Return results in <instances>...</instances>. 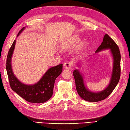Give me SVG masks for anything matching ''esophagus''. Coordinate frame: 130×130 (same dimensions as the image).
Masks as SVG:
<instances>
[{"mask_svg":"<svg viewBox=\"0 0 130 130\" xmlns=\"http://www.w3.org/2000/svg\"><path fill=\"white\" fill-rule=\"evenodd\" d=\"M64 68L66 69L70 70L72 67V63L71 62H66L64 63Z\"/></svg>","mask_w":130,"mask_h":130,"instance_id":"34e87169","label":"esophagus"}]
</instances>
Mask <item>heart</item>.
<instances>
[{"instance_id":"1","label":"heart","mask_w":130,"mask_h":130,"mask_svg":"<svg viewBox=\"0 0 130 130\" xmlns=\"http://www.w3.org/2000/svg\"><path fill=\"white\" fill-rule=\"evenodd\" d=\"M80 39V36L78 34H75V35H73L71 38L70 39V40L66 43L63 44L62 45V47L63 49H67L75 45L77 43H78ZM87 43V40L86 39H83L79 42L78 45V49L79 50H83L85 46H86Z\"/></svg>"}]
</instances>
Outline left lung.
<instances>
[{"mask_svg":"<svg viewBox=\"0 0 130 130\" xmlns=\"http://www.w3.org/2000/svg\"><path fill=\"white\" fill-rule=\"evenodd\" d=\"M109 50L113 58V68L109 84L105 89L98 92H94L87 88L85 84L84 75L80 70L76 69L73 75L75 80L76 88L80 96L87 102H96L104 100L112 93L120 80L121 75V54L120 49L113 40L105 34L101 45L95 51V53L104 50ZM80 62H78L77 67H80Z\"/></svg>","mask_w":130,"mask_h":130,"instance_id":"left-lung-1","label":"left lung"}]
</instances>
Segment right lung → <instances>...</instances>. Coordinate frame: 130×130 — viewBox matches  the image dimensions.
<instances>
[{"instance_id": "right-lung-1", "label": "right lung", "mask_w": 130, "mask_h": 130, "mask_svg": "<svg viewBox=\"0 0 130 130\" xmlns=\"http://www.w3.org/2000/svg\"><path fill=\"white\" fill-rule=\"evenodd\" d=\"M23 27L18 32L17 37L25 30ZM15 41H14L7 55L6 69L10 86L14 92L21 97L30 103H43L51 98L53 92L55 80L62 72L63 64L49 68L43 77L36 83L32 85L23 84L18 80L13 72L12 58L14 52Z\"/></svg>"}]
</instances>
